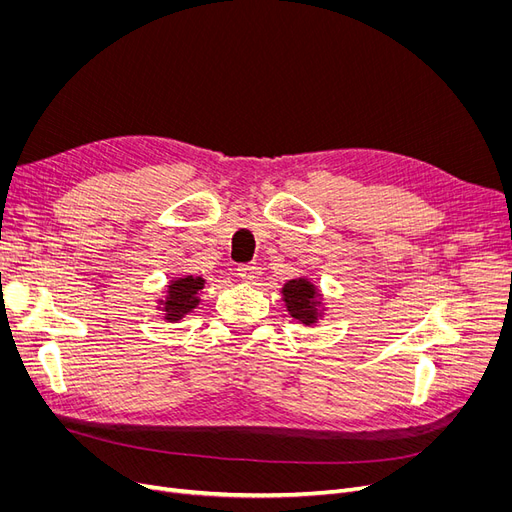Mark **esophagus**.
I'll use <instances>...</instances> for the list:
<instances>
[{
    "mask_svg": "<svg viewBox=\"0 0 512 512\" xmlns=\"http://www.w3.org/2000/svg\"><path fill=\"white\" fill-rule=\"evenodd\" d=\"M238 276L245 282H253L257 278V265L255 263H245L238 267Z\"/></svg>",
    "mask_w": 512,
    "mask_h": 512,
    "instance_id": "esophagus-1",
    "label": "esophagus"
}]
</instances>
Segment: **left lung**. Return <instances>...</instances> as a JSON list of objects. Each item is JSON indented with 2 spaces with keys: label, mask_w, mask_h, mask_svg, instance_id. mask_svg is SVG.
<instances>
[{
  "label": "left lung",
  "mask_w": 512,
  "mask_h": 512,
  "mask_svg": "<svg viewBox=\"0 0 512 512\" xmlns=\"http://www.w3.org/2000/svg\"><path fill=\"white\" fill-rule=\"evenodd\" d=\"M282 294H284V301H286V307H288V313L299 319L301 324L305 326H311L317 321V307L321 305L319 303V292L315 290V286L305 280V278H297V280H288L282 288Z\"/></svg>",
  "instance_id": "obj_1"
}]
</instances>
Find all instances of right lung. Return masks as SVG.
Instances as JSON below:
<instances>
[{"label":"right lung","instance_id":"1","mask_svg":"<svg viewBox=\"0 0 512 512\" xmlns=\"http://www.w3.org/2000/svg\"><path fill=\"white\" fill-rule=\"evenodd\" d=\"M203 284L205 280L199 276H184L172 280L166 292V301H161L166 311V319L178 321L186 313H191L199 305V292L203 290Z\"/></svg>","mask_w":512,"mask_h":512}]
</instances>
